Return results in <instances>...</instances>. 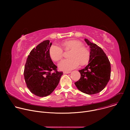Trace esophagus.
Returning <instances> with one entry per match:
<instances>
[{
	"instance_id": "34e87169",
	"label": "esophagus",
	"mask_w": 130,
	"mask_h": 130,
	"mask_svg": "<svg viewBox=\"0 0 130 130\" xmlns=\"http://www.w3.org/2000/svg\"><path fill=\"white\" fill-rule=\"evenodd\" d=\"M71 72L70 71H64L63 72V73H64V74H68V73H70Z\"/></svg>"
}]
</instances>
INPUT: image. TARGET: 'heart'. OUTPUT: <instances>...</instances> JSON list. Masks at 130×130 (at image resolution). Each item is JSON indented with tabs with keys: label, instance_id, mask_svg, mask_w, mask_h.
I'll return each instance as SVG.
<instances>
[{
	"label": "heart",
	"instance_id": "heart-1",
	"mask_svg": "<svg viewBox=\"0 0 130 130\" xmlns=\"http://www.w3.org/2000/svg\"><path fill=\"white\" fill-rule=\"evenodd\" d=\"M63 48L65 50H71L69 59L62 61L59 64V67L62 70H70L77 68L80 63L84 65L89 60L90 53L88 50L82 46L81 42L76 40H67L62 43ZM50 58L55 62L61 60L64 55L62 48L57 45H52L49 50Z\"/></svg>",
	"mask_w": 130,
	"mask_h": 130
}]
</instances>
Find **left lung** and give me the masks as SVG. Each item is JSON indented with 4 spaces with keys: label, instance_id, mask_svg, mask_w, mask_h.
<instances>
[{
    "label": "left lung",
    "instance_id": "obj_1",
    "mask_svg": "<svg viewBox=\"0 0 130 130\" xmlns=\"http://www.w3.org/2000/svg\"><path fill=\"white\" fill-rule=\"evenodd\" d=\"M90 48L88 64L79 70L80 79L75 83L78 89L88 95L99 93L106 86L110 77V64L103 50L85 39Z\"/></svg>",
    "mask_w": 130,
    "mask_h": 130
}]
</instances>
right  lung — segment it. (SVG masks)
Returning a JSON list of instances; mask_svg holds the SVG:
<instances>
[{
    "label": "right lung",
    "instance_id": "obj_1",
    "mask_svg": "<svg viewBox=\"0 0 130 130\" xmlns=\"http://www.w3.org/2000/svg\"><path fill=\"white\" fill-rule=\"evenodd\" d=\"M52 45L44 41L34 48L28 55L24 69V78L27 87L34 95L40 97L51 94L58 86L62 71L51 60L49 50Z\"/></svg>",
    "mask_w": 130,
    "mask_h": 130
}]
</instances>
